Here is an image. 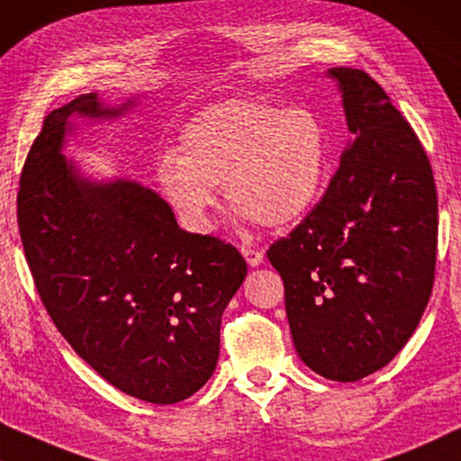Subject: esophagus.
Returning <instances> with one entry per match:
<instances>
[{"mask_svg": "<svg viewBox=\"0 0 461 461\" xmlns=\"http://www.w3.org/2000/svg\"><path fill=\"white\" fill-rule=\"evenodd\" d=\"M242 255L250 267H258V265L263 263V250L250 249V246H242Z\"/></svg>", "mask_w": 461, "mask_h": 461, "instance_id": "obj_1", "label": "esophagus"}]
</instances>
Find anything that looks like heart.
<instances>
[{
    "label": "heart",
    "mask_w": 461,
    "mask_h": 461,
    "mask_svg": "<svg viewBox=\"0 0 461 461\" xmlns=\"http://www.w3.org/2000/svg\"><path fill=\"white\" fill-rule=\"evenodd\" d=\"M179 154L157 163L160 190L190 231L212 230L217 187L263 228L307 215L332 175L334 148L321 116L258 100L212 104L181 127Z\"/></svg>",
    "instance_id": "b5f03b06"
}]
</instances>
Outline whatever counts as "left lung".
Segmentation results:
<instances>
[{
    "label": "left lung",
    "instance_id": "1",
    "mask_svg": "<svg viewBox=\"0 0 461 461\" xmlns=\"http://www.w3.org/2000/svg\"><path fill=\"white\" fill-rule=\"evenodd\" d=\"M353 141L323 198L269 246L298 357L323 378L355 382L384 367L428 304L438 203L416 131L378 83L330 68Z\"/></svg>",
    "mask_w": 461,
    "mask_h": 461
}]
</instances>
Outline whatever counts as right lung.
<instances>
[{"label":"right lung","mask_w":461,"mask_h":461,"mask_svg":"<svg viewBox=\"0 0 461 461\" xmlns=\"http://www.w3.org/2000/svg\"><path fill=\"white\" fill-rule=\"evenodd\" d=\"M119 113L86 94L45 116L21 173L18 230L43 307L75 353L119 391L171 405L215 372L246 261L221 238L181 230L157 192L75 173L62 157L70 119Z\"/></svg>","instance_id":"1"}]
</instances>
